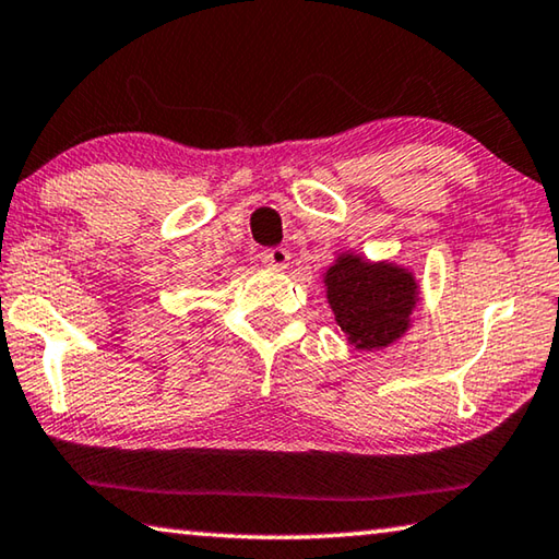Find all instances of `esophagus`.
<instances>
[{
    "instance_id": "34e87169",
    "label": "esophagus",
    "mask_w": 559,
    "mask_h": 559,
    "mask_svg": "<svg viewBox=\"0 0 559 559\" xmlns=\"http://www.w3.org/2000/svg\"><path fill=\"white\" fill-rule=\"evenodd\" d=\"M261 261H263L265 269L283 271L288 265V261H290V253L286 251V248H269V251H263Z\"/></svg>"
}]
</instances>
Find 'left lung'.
<instances>
[{
	"label": "left lung",
	"mask_w": 559,
	"mask_h": 559,
	"mask_svg": "<svg viewBox=\"0 0 559 559\" xmlns=\"http://www.w3.org/2000/svg\"><path fill=\"white\" fill-rule=\"evenodd\" d=\"M325 298L353 348L380 350L411 328L420 286L413 271L345 251L323 273Z\"/></svg>",
	"instance_id": "8db88e82"
}]
</instances>
